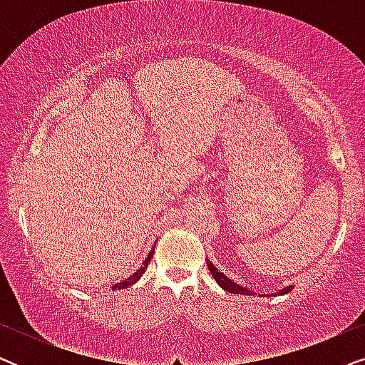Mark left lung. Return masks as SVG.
Instances as JSON below:
<instances>
[{"instance_id": "8db88e82", "label": "left lung", "mask_w": 365, "mask_h": 365, "mask_svg": "<svg viewBox=\"0 0 365 365\" xmlns=\"http://www.w3.org/2000/svg\"><path fill=\"white\" fill-rule=\"evenodd\" d=\"M207 267H209V272L212 274L214 281H216L222 289H226L227 292H231V294H252L251 291H247V289L237 286L236 282L231 281V279H229L227 276H224L222 272H219L217 269L212 266L211 261H207ZM292 287H294V286H289V287H286V289H282V291H279L277 294H287L289 291H292ZM274 296H276V294H274Z\"/></svg>"}]
</instances>
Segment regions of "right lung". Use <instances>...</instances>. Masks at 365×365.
Instances as JSON below:
<instances>
[{"label": "right lung", "instance_id": "1", "mask_svg": "<svg viewBox=\"0 0 365 365\" xmlns=\"http://www.w3.org/2000/svg\"><path fill=\"white\" fill-rule=\"evenodd\" d=\"M153 254H154V249H153L151 252H149V256H148L146 261H144V264H143V266H141V269H138V271L134 272L133 276H129L128 279H124L123 282H118V284H114L113 289H126V287H129V286H133V284L136 282V281H139V277H141L143 274H144V271H146V269H148V264H149V261H151Z\"/></svg>", "mask_w": 365, "mask_h": 365}]
</instances>
